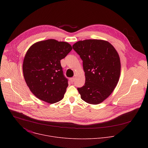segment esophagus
<instances>
[{
	"label": "esophagus",
	"instance_id": "1",
	"mask_svg": "<svg viewBox=\"0 0 148 148\" xmlns=\"http://www.w3.org/2000/svg\"><path fill=\"white\" fill-rule=\"evenodd\" d=\"M70 81H71V82H73L74 81V80H75V78H74V77H72V78H70Z\"/></svg>",
	"mask_w": 148,
	"mask_h": 148
}]
</instances>
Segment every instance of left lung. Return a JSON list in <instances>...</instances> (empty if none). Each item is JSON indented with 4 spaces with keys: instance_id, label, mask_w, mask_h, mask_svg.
I'll return each instance as SVG.
<instances>
[{
    "instance_id": "obj_1",
    "label": "left lung",
    "mask_w": 148,
    "mask_h": 148,
    "mask_svg": "<svg viewBox=\"0 0 148 148\" xmlns=\"http://www.w3.org/2000/svg\"><path fill=\"white\" fill-rule=\"evenodd\" d=\"M73 48L82 59L85 72V84L77 88L81 98L88 103L99 104L112 94L118 82L119 54L110 43L103 40L78 41Z\"/></svg>"
}]
</instances>
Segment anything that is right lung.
<instances>
[{
  "instance_id": "1",
  "label": "right lung",
  "mask_w": 148,
  "mask_h": 148,
  "mask_svg": "<svg viewBox=\"0 0 148 148\" xmlns=\"http://www.w3.org/2000/svg\"><path fill=\"white\" fill-rule=\"evenodd\" d=\"M71 50L67 42L54 39L38 41L28 49L23 73L27 86L37 98L54 103L64 98L69 84L60 60Z\"/></svg>"
}]
</instances>
